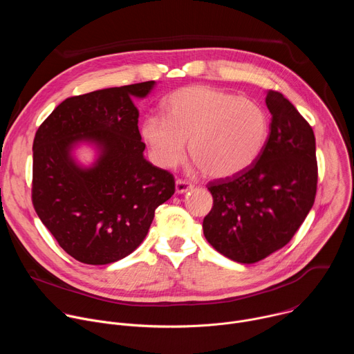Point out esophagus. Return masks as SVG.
<instances>
[{
  "instance_id": "34e87169",
  "label": "esophagus",
  "mask_w": 354,
  "mask_h": 354,
  "mask_svg": "<svg viewBox=\"0 0 354 354\" xmlns=\"http://www.w3.org/2000/svg\"><path fill=\"white\" fill-rule=\"evenodd\" d=\"M192 189H193V185H192V183H189L187 180L178 179V180L175 182V190H176V193H178V194L186 193V192H189V190H192Z\"/></svg>"
}]
</instances>
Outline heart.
Segmentation results:
<instances>
[{"instance_id":"heart-1","label":"heart","mask_w":354,"mask_h":354,"mask_svg":"<svg viewBox=\"0 0 354 354\" xmlns=\"http://www.w3.org/2000/svg\"><path fill=\"white\" fill-rule=\"evenodd\" d=\"M165 116L153 113L141 136L161 168L179 165L186 153L207 176L228 178L246 169L266 144L265 109L246 97L207 85L176 89L165 100Z\"/></svg>"}]
</instances>
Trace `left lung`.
<instances>
[{
    "mask_svg": "<svg viewBox=\"0 0 354 354\" xmlns=\"http://www.w3.org/2000/svg\"><path fill=\"white\" fill-rule=\"evenodd\" d=\"M269 137L242 172L209 183L203 232L220 254L255 263L290 242L310 213L318 182L313 127L280 92L268 91Z\"/></svg>",
    "mask_w": 354,
    "mask_h": 354,
    "instance_id": "obj_1",
    "label": "left lung"
}]
</instances>
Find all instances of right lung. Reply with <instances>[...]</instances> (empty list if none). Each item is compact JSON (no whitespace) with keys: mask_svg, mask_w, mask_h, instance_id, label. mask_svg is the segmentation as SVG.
<instances>
[{"mask_svg":"<svg viewBox=\"0 0 354 354\" xmlns=\"http://www.w3.org/2000/svg\"><path fill=\"white\" fill-rule=\"evenodd\" d=\"M156 81L67 97L36 131L32 200L35 210L70 257L86 265L118 262L142 242L156 209L175 193L172 174L144 158L133 97ZM92 145L86 167L73 156Z\"/></svg>","mask_w":354,"mask_h":354,"instance_id":"obj_1","label":"right lung"}]
</instances>
